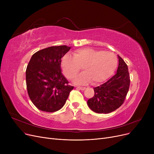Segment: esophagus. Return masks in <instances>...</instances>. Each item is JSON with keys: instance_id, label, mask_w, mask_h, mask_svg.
I'll use <instances>...</instances> for the list:
<instances>
[{"instance_id": "1", "label": "esophagus", "mask_w": 154, "mask_h": 154, "mask_svg": "<svg viewBox=\"0 0 154 154\" xmlns=\"http://www.w3.org/2000/svg\"><path fill=\"white\" fill-rule=\"evenodd\" d=\"M77 88H78V89H80V90H82V91H84L86 88H85V87H80V86H78V87H77Z\"/></svg>"}]
</instances>
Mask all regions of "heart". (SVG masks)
Listing matches in <instances>:
<instances>
[{
    "mask_svg": "<svg viewBox=\"0 0 154 154\" xmlns=\"http://www.w3.org/2000/svg\"><path fill=\"white\" fill-rule=\"evenodd\" d=\"M117 64L118 59L114 53L92 48L77 49L74 51L73 56L66 54L60 62L64 75L69 79H72L82 67L84 72L74 80L78 84L91 81L97 84L106 80L114 72Z\"/></svg>",
    "mask_w": 154,
    "mask_h": 154,
    "instance_id": "1",
    "label": "heart"
}]
</instances>
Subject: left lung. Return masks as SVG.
<instances>
[{"mask_svg": "<svg viewBox=\"0 0 154 154\" xmlns=\"http://www.w3.org/2000/svg\"><path fill=\"white\" fill-rule=\"evenodd\" d=\"M119 66L110 79L98 87H94V95L87 101L89 108L96 113L107 114L118 109L124 103L130 87L128 66L118 56Z\"/></svg>", "mask_w": 154, "mask_h": 154, "instance_id": "obj_1", "label": "left lung"}]
</instances>
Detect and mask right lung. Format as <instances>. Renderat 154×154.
<instances>
[{"instance_id": "obj_1", "label": "right lung", "mask_w": 154, "mask_h": 154, "mask_svg": "<svg viewBox=\"0 0 154 154\" xmlns=\"http://www.w3.org/2000/svg\"><path fill=\"white\" fill-rule=\"evenodd\" d=\"M70 47L52 46L37 51L26 71L27 93L37 109L53 112L61 109L73 86L62 73L60 62Z\"/></svg>"}]
</instances>
